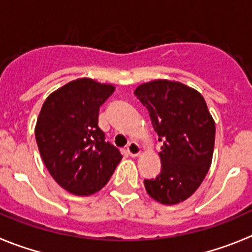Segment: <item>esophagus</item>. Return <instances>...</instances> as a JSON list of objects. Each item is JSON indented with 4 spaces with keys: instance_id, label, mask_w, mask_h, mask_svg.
<instances>
[{
    "instance_id": "obj_1",
    "label": "esophagus",
    "mask_w": 252,
    "mask_h": 252,
    "mask_svg": "<svg viewBox=\"0 0 252 252\" xmlns=\"http://www.w3.org/2000/svg\"><path fill=\"white\" fill-rule=\"evenodd\" d=\"M126 152L130 157H137V155L140 154L142 152V148L139 147V144L135 142H130L128 145H126Z\"/></svg>"
}]
</instances>
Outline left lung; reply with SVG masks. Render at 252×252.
Returning a JSON list of instances; mask_svg holds the SVG:
<instances>
[{
    "instance_id": "1",
    "label": "left lung",
    "mask_w": 252,
    "mask_h": 252,
    "mask_svg": "<svg viewBox=\"0 0 252 252\" xmlns=\"http://www.w3.org/2000/svg\"><path fill=\"white\" fill-rule=\"evenodd\" d=\"M134 94L163 142L161 171L144 180L147 192L165 205L182 203L200 187L210 168L215 122L203 95L179 82L158 79L139 86Z\"/></svg>"
}]
</instances>
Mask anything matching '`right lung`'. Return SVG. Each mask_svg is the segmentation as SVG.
I'll return each mask as SVG.
<instances>
[{
	"instance_id": "add662e5",
	"label": "right lung",
	"mask_w": 252,
	"mask_h": 252,
	"mask_svg": "<svg viewBox=\"0 0 252 252\" xmlns=\"http://www.w3.org/2000/svg\"><path fill=\"white\" fill-rule=\"evenodd\" d=\"M113 92L110 84L81 78L53 92L42 105L34 130L42 160L72 194L102 189L123 158L98 126L100 105Z\"/></svg>"
}]
</instances>
